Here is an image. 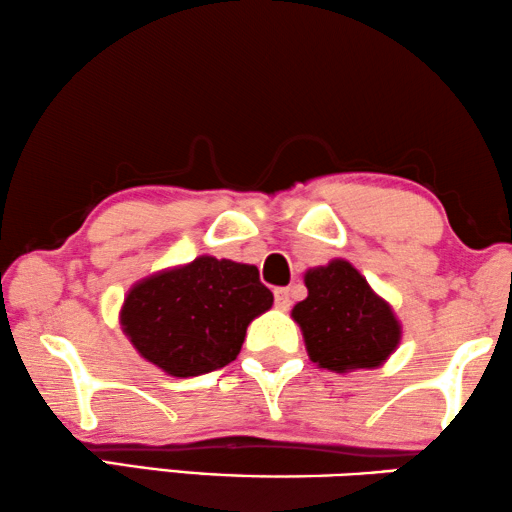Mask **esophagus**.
<instances>
[{
  "instance_id": "obj_1",
  "label": "esophagus",
  "mask_w": 512,
  "mask_h": 512,
  "mask_svg": "<svg viewBox=\"0 0 512 512\" xmlns=\"http://www.w3.org/2000/svg\"><path fill=\"white\" fill-rule=\"evenodd\" d=\"M274 305L281 311L291 307V291H288V288H274Z\"/></svg>"
}]
</instances>
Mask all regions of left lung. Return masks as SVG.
I'll list each match as a JSON object with an SVG mask.
<instances>
[{"label":"left lung","instance_id":"1","mask_svg":"<svg viewBox=\"0 0 512 512\" xmlns=\"http://www.w3.org/2000/svg\"><path fill=\"white\" fill-rule=\"evenodd\" d=\"M307 298L293 307L311 362L346 374L381 367L402 342V323L344 258L305 272Z\"/></svg>","mask_w":512,"mask_h":512}]
</instances>
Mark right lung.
<instances>
[{
	"label": "right lung",
	"mask_w": 512,
	"mask_h": 512,
	"mask_svg": "<svg viewBox=\"0 0 512 512\" xmlns=\"http://www.w3.org/2000/svg\"><path fill=\"white\" fill-rule=\"evenodd\" d=\"M272 302L256 265L205 254L136 281L124 295L120 325L140 358L189 379L238 358L249 323Z\"/></svg>",
	"instance_id": "obj_1"
}]
</instances>
